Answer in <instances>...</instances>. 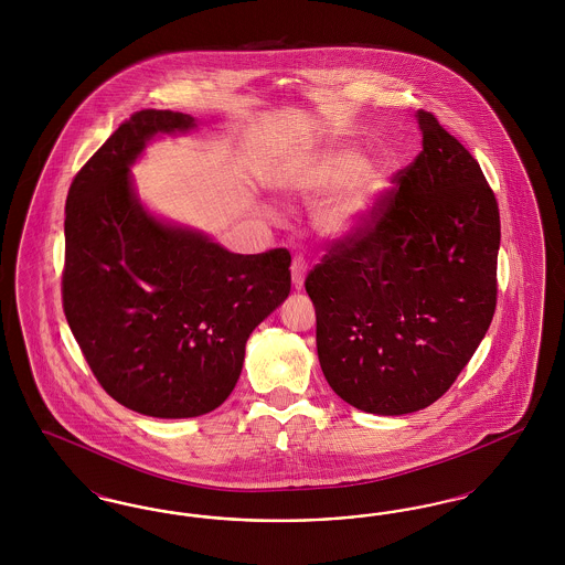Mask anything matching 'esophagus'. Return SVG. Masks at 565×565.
<instances>
[{"mask_svg":"<svg viewBox=\"0 0 565 565\" xmlns=\"http://www.w3.org/2000/svg\"><path fill=\"white\" fill-rule=\"evenodd\" d=\"M292 284H295V288H302V284H305V275H307V260L302 258V256H295L292 258Z\"/></svg>","mask_w":565,"mask_h":565,"instance_id":"esophagus-1","label":"esophagus"}]
</instances>
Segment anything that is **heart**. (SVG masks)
Returning <instances> with one entry per match:
<instances>
[{
    "instance_id": "obj_1",
    "label": "heart",
    "mask_w": 565,
    "mask_h": 565,
    "mask_svg": "<svg viewBox=\"0 0 565 565\" xmlns=\"http://www.w3.org/2000/svg\"><path fill=\"white\" fill-rule=\"evenodd\" d=\"M392 169L387 154L364 161L360 146L343 141L281 171L277 189L305 203L326 196L316 212L318 228L328 237H348L375 215L390 189Z\"/></svg>"
}]
</instances>
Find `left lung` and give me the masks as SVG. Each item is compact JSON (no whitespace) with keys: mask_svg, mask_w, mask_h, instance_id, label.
Wrapping results in <instances>:
<instances>
[{"mask_svg":"<svg viewBox=\"0 0 565 565\" xmlns=\"http://www.w3.org/2000/svg\"><path fill=\"white\" fill-rule=\"evenodd\" d=\"M424 150L375 215L305 279L318 358L345 403L406 415L436 403L495 311L500 212L475 157L430 111Z\"/></svg>","mask_w":565,"mask_h":565,"instance_id":"obj_1","label":"left lung"}]
</instances>
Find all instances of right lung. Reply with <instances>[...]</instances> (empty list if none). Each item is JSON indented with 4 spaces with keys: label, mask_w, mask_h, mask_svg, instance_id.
I'll return each instance as SVG.
<instances>
[{
    "label": "right lung",
    "mask_w": 565,
    "mask_h": 565,
    "mask_svg": "<svg viewBox=\"0 0 565 565\" xmlns=\"http://www.w3.org/2000/svg\"><path fill=\"white\" fill-rule=\"evenodd\" d=\"M190 114L141 109L72 182L65 205L63 311L116 403L182 419L224 403L252 330L290 295V252L233 254L150 214L131 164L159 134H186Z\"/></svg>",
    "instance_id": "right-lung-1"
}]
</instances>
